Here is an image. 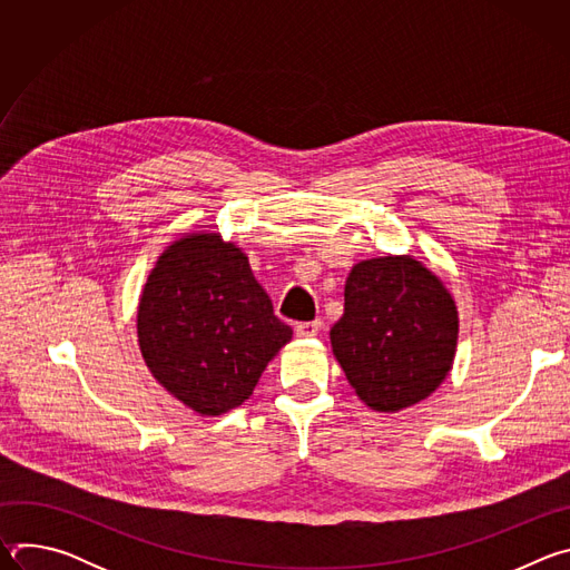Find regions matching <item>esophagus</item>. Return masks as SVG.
Returning a JSON list of instances; mask_svg holds the SVG:
<instances>
[{
  "mask_svg": "<svg viewBox=\"0 0 570 570\" xmlns=\"http://www.w3.org/2000/svg\"><path fill=\"white\" fill-rule=\"evenodd\" d=\"M320 327H322V324H320L317 320H313V322H297L295 334H297L299 338H313V336L320 334Z\"/></svg>",
  "mask_w": 570,
  "mask_h": 570,
  "instance_id": "obj_1",
  "label": "esophagus"
}]
</instances>
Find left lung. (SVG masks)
I'll return each mask as SVG.
<instances>
[{
	"instance_id": "1",
	"label": "left lung",
	"mask_w": 570,
	"mask_h": 570,
	"mask_svg": "<svg viewBox=\"0 0 570 570\" xmlns=\"http://www.w3.org/2000/svg\"><path fill=\"white\" fill-rule=\"evenodd\" d=\"M330 336L356 394L379 413H396L446 379L458 345V311L420 262L367 259L347 277L345 313Z\"/></svg>"
}]
</instances>
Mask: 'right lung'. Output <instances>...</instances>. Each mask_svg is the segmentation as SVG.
Here are the masks:
<instances>
[{"label":"right lung","instance_id":"1","mask_svg":"<svg viewBox=\"0 0 570 570\" xmlns=\"http://www.w3.org/2000/svg\"><path fill=\"white\" fill-rule=\"evenodd\" d=\"M137 336L150 374L200 415L246 401L293 332L248 257L218 234H189L161 253L144 286Z\"/></svg>","mask_w":570,"mask_h":570}]
</instances>
